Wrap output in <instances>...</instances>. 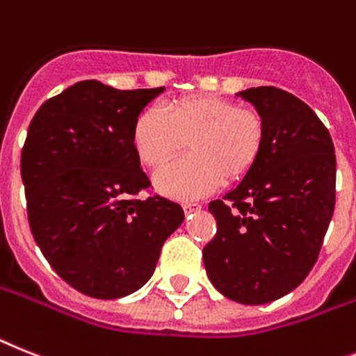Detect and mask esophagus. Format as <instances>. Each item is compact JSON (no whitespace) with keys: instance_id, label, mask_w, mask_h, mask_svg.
Instances as JSON below:
<instances>
[{"instance_id":"esophagus-1","label":"esophagus","mask_w":356,"mask_h":356,"mask_svg":"<svg viewBox=\"0 0 356 356\" xmlns=\"http://www.w3.org/2000/svg\"><path fill=\"white\" fill-rule=\"evenodd\" d=\"M183 210L184 213H193V211L201 210V204L199 202H184Z\"/></svg>"}]
</instances>
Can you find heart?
I'll use <instances>...</instances> for the list:
<instances>
[{"mask_svg": "<svg viewBox=\"0 0 356 356\" xmlns=\"http://www.w3.org/2000/svg\"><path fill=\"white\" fill-rule=\"evenodd\" d=\"M266 143V121L217 95H186L163 110L146 108L134 121L132 145L145 166L161 170L186 145L188 157L155 177L161 192L197 199L252 172Z\"/></svg>", "mask_w": 356, "mask_h": 356, "instance_id": "b5f03b06", "label": "heart"}]
</instances>
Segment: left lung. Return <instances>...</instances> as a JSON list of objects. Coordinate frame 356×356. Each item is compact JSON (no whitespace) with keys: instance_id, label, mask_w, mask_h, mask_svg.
I'll use <instances>...</instances> for the list:
<instances>
[{"instance_id":"obj_1","label":"left lung","mask_w":356,"mask_h":356,"mask_svg":"<svg viewBox=\"0 0 356 356\" xmlns=\"http://www.w3.org/2000/svg\"><path fill=\"white\" fill-rule=\"evenodd\" d=\"M237 95L264 118L266 143L237 188L208 204L217 234L202 261L224 297L257 306L293 291L315 266L335 210L337 159L324 122L293 94Z\"/></svg>"}]
</instances>
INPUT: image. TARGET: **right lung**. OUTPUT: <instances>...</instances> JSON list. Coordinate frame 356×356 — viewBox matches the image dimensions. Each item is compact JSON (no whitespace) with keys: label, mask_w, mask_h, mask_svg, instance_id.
Returning a JSON list of instances; mask_svg holds the SVG:
<instances>
[{"label":"right lung","mask_w":356,"mask_h":356,"mask_svg":"<svg viewBox=\"0 0 356 356\" xmlns=\"http://www.w3.org/2000/svg\"><path fill=\"white\" fill-rule=\"evenodd\" d=\"M164 90H118L88 79L50 97L31 121L21 179L32 235L54 271L94 298L146 284L184 211L152 186L132 145L134 121Z\"/></svg>","instance_id":"obj_1"}]
</instances>
